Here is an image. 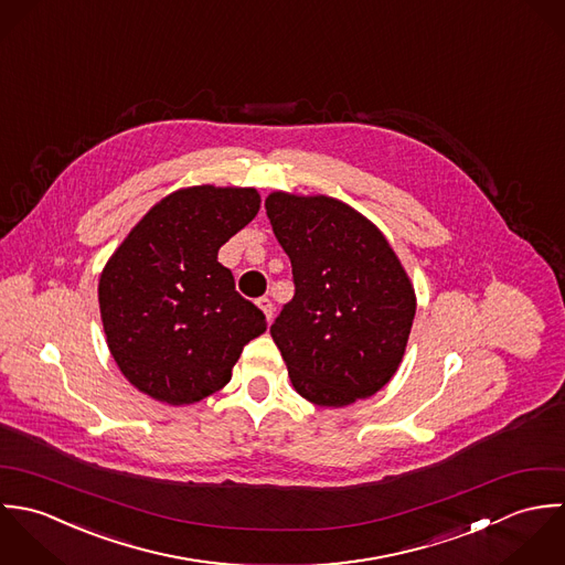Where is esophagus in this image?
Wrapping results in <instances>:
<instances>
[{"label": "esophagus", "mask_w": 565, "mask_h": 565, "mask_svg": "<svg viewBox=\"0 0 565 565\" xmlns=\"http://www.w3.org/2000/svg\"><path fill=\"white\" fill-rule=\"evenodd\" d=\"M257 308L264 312V317L270 321L273 319V312H275V308H273V301L268 299V297H259L257 299Z\"/></svg>", "instance_id": "esophagus-1"}]
</instances>
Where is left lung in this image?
Instances as JSON below:
<instances>
[{"label": "left lung", "instance_id": "left-lung-1", "mask_svg": "<svg viewBox=\"0 0 565 565\" xmlns=\"http://www.w3.org/2000/svg\"><path fill=\"white\" fill-rule=\"evenodd\" d=\"M266 216L290 257L295 297L270 337L295 391L317 406L375 395L397 371L417 299L382 231L330 196L273 192Z\"/></svg>", "mask_w": 565, "mask_h": 565}]
</instances>
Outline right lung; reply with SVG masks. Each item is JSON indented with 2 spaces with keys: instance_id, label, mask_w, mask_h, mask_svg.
<instances>
[{
  "instance_id": "obj_1",
  "label": "right lung",
  "mask_w": 565,
  "mask_h": 565,
  "mask_svg": "<svg viewBox=\"0 0 565 565\" xmlns=\"http://www.w3.org/2000/svg\"><path fill=\"white\" fill-rule=\"evenodd\" d=\"M259 212L253 188L194 185L159 201L107 262L98 301L124 377L157 402L194 404L231 380L264 312L237 295L218 250Z\"/></svg>"
}]
</instances>
